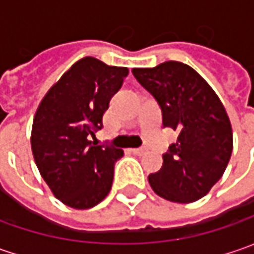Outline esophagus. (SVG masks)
Segmentation results:
<instances>
[{
  "instance_id": "1",
  "label": "esophagus",
  "mask_w": 254,
  "mask_h": 254,
  "mask_svg": "<svg viewBox=\"0 0 254 254\" xmlns=\"http://www.w3.org/2000/svg\"><path fill=\"white\" fill-rule=\"evenodd\" d=\"M134 154H137V155H142V154H145V150L144 148H132L131 150Z\"/></svg>"
}]
</instances>
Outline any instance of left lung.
<instances>
[{
  "label": "left lung",
  "mask_w": 254,
  "mask_h": 254,
  "mask_svg": "<svg viewBox=\"0 0 254 254\" xmlns=\"http://www.w3.org/2000/svg\"><path fill=\"white\" fill-rule=\"evenodd\" d=\"M162 112V124L178 131L162 155V167L148 175L164 199L190 203L205 196L222 178L233 150L232 126L213 89L190 66L168 61L131 70Z\"/></svg>",
  "instance_id": "1"
}]
</instances>
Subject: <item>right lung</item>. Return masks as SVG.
Masks as SVG:
<instances>
[{"instance_id": "1", "label": "right lung", "mask_w": 254, "mask_h": 254, "mask_svg": "<svg viewBox=\"0 0 254 254\" xmlns=\"http://www.w3.org/2000/svg\"><path fill=\"white\" fill-rule=\"evenodd\" d=\"M127 67L86 56L48 90L35 113L31 147L52 193L74 209H89L112 190L114 164L123 150L94 145L103 114L122 87Z\"/></svg>"}]
</instances>
